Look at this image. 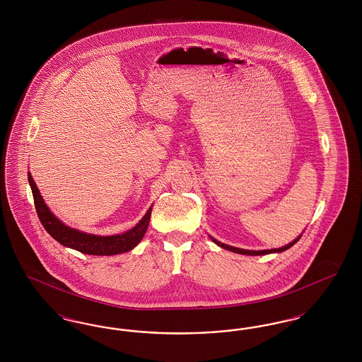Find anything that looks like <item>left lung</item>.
<instances>
[{
    "mask_svg": "<svg viewBox=\"0 0 362 362\" xmlns=\"http://www.w3.org/2000/svg\"><path fill=\"white\" fill-rule=\"evenodd\" d=\"M303 236V233L300 235V236H297L294 240L291 241L289 244H286V245H284V247H281V248H273V250H262V251H254V250H243V248H238V247H232V245H228V244H224V243H221V241L216 240L214 238H211L210 236V239L214 241L218 247H221V248H224V250H228V251H232V252H236V254H241V255H251V257H254V255H267V254H273V252H282V251H286L288 248H291L293 247L297 241L300 240V238Z\"/></svg>",
    "mask_w": 362,
    "mask_h": 362,
    "instance_id": "left-lung-1",
    "label": "left lung"
}]
</instances>
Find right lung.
Masks as SVG:
<instances>
[{
    "label": "right lung",
    "mask_w": 362,
    "mask_h": 362,
    "mask_svg": "<svg viewBox=\"0 0 362 362\" xmlns=\"http://www.w3.org/2000/svg\"><path fill=\"white\" fill-rule=\"evenodd\" d=\"M28 182L33 189L34 195L35 209L37 213V217L40 220L45 229L52 235V239L61 243L62 245L80 251L88 255H98V257H111L117 254H123L127 251H132L138 243L142 240V238L146 233L148 225L151 221L152 206L148 209L146 214L139 220L138 224L134 225L132 229L126 230L124 233L119 235H111V236H100V235H92L83 230L70 228L64 224L58 217L52 214V210L46 205L43 197L40 195L39 189L28 173Z\"/></svg>",
    "instance_id": "right-lung-1"
}]
</instances>
